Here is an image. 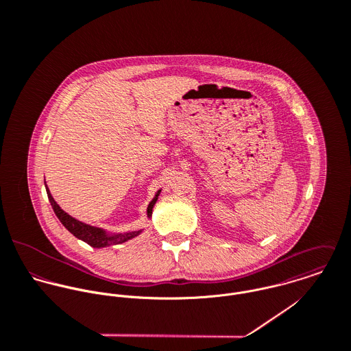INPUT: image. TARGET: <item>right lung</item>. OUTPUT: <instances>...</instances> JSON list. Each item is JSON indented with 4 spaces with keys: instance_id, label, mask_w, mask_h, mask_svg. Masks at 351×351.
Instances as JSON below:
<instances>
[{
    "instance_id": "right-lung-1",
    "label": "right lung",
    "mask_w": 351,
    "mask_h": 351,
    "mask_svg": "<svg viewBox=\"0 0 351 351\" xmlns=\"http://www.w3.org/2000/svg\"><path fill=\"white\" fill-rule=\"evenodd\" d=\"M46 191H47V196H49V200H50L51 205H52V209L55 212V215L58 216V219L60 220V223L78 239L86 242L88 245H90L92 247H106V246H110V245H120V243H124L135 237H138L142 231H132V232H125V234H117V235H109L106 234L104 230L97 228V227H93V226H89V224H85L82 221H78L77 219L71 217L70 215H67L56 202L52 199L51 196L50 191L46 185ZM160 191L156 192L155 197L151 200L149 204V208H147V216L151 217L152 215V208L155 205V202L158 200V196H159Z\"/></svg>"
}]
</instances>
